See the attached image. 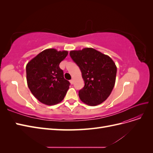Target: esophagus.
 <instances>
[{
  "label": "esophagus",
  "instance_id": "34e87169",
  "mask_svg": "<svg viewBox=\"0 0 153 153\" xmlns=\"http://www.w3.org/2000/svg\"><path fill=\"white\" fill-rule=\"evenodd\" d=\"M70 83L71 84H73V83H74V81H73V79H71V80H70Z\"/></svg>",
  "mask_w": 153,
  "mask_h": 153
}]
</instances>
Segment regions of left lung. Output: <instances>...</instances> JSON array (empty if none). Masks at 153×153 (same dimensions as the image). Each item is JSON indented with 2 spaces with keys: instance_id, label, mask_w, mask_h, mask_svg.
Instances as JSON below:
<instances>
[{
  "instance_id": "1",
  "label": "left lung",
  "mask_w": 153,
  "mask_h": 153,
  "mask_svg": "<svg viewBox=\"0 0 153 153\" xmlns=\"http://www.w3.org/2000/svg\"><path fill=\"white\" fill-rule=\"evenodd\" d=\"M70 57L80 68L85 85L78 92L82 102L96 106L110 96L115 85L117 67L109 56L92 48L73 50Z\"/></svg>"
}]
</instances>
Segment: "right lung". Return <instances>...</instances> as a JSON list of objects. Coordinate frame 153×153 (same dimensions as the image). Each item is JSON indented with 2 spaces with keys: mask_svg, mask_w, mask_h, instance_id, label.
<instances>
[{
  "mask_svg": "<svg viewBox=\"0 0 153 153\" xmlns=\"http://www.w3.org/2000/svg\"><path fill=\"white\" fill-rule=\"evenodd\" d=\"M68 51L54 48L43 50L26 66L27 85L35 98L47 105L61 102L70 83L64 78L59 64L66 57Z\"/></svg>",
  "mask_w": 153,
  "mask_h": 153,
  "instance_id": "right-lung-1",
  "label": "right lung"
}]
</instances>
